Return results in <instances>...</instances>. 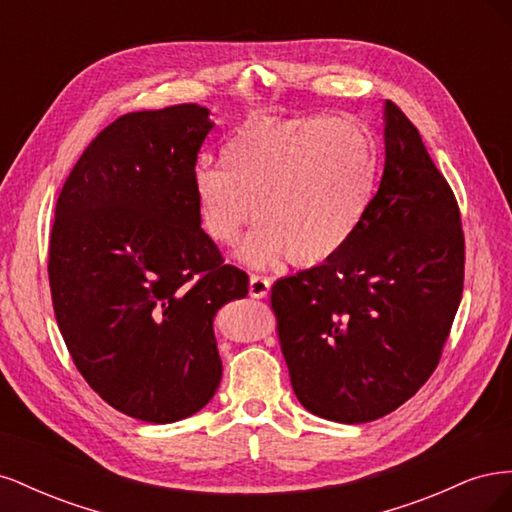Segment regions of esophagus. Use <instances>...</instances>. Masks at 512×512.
<instances>
[{"mask_svg": "<svg viewBox=\"0 0 512 512\" xmlns=\"http://www.w3.org/2000/svg\"><path fill=\"white\" fill-rule=\"evenodd\" d=\"M269 290H271V280H269V277L258 275V273H254L250 277V297L265 299L267 294H269Z\"/></svg>", "mask_w": 512, "mask_h": 512, "instance_id": "34e87169", "label": "esophagus"}]
</instances>
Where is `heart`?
Segmentation results:
<instances>
[{"label":"heart","instance_id":"heart-1","mask_svg":"<svg viewBox=\"0 0 512 512\" xmlns=\"http://www.w3.org/2000/svg\"><path fill=\"white\" fill-rule=\"evenodd\" d=\"M376 143L352 117H256L232 132L222 166L200 162L192 192L205 235L230 247L252 220L241 260L312 267L361 226L376 190Z\"/></svg>","mask_w":512,"mask_h":512}]
</instances>
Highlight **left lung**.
I'll return each instance as SVG.
<instances>
[{
  "label": "left lung",
  "mask_w": 512,
  "mask_h": 512,
  "mask_svg": "<svg viewBox=\"0 0 512 512\" xmlns=\"http://www.w3.org/2000/svg\"><path fill=\"white\" fill-rule=\"evenodd\" d=\"M457 198L414 123L384 106V170L342 252L273 284L292 391L316 416L369 423L438 367L463 292Z\"/></svg>",
  "instance_id": "obj_1"
}]
</instances>
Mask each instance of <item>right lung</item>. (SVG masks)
<instances>
[{"mask_svg":"<svg viewBox=\"0 0 512 512\" xmlns=\"http://www.w3.org/2000/svg\"><path fill=\"white\" fill-rule=\"evenodd\" d=\"M211 128L198 104L121 115L57 198V327L91 389L145 423H175L209 404L222 380L213 316L250 288L198 220L192 170Z\"/></svg>","mask_w":512,"mask_h":512,"instance_id":"1","label":"right lung"}]
</instances>
